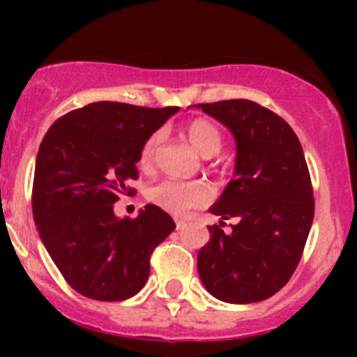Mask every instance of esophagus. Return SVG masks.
Wrapping results in <instances>:
<instances>
[{
  "mask_svg": "<svg viewBox=\"0 0 357 357\" xmlns=\"http://www.w3.org/2000/svg\"><path fill=\"white\" fill-rule=\"evenodd\" d=\"M184 227H185L184 220H176V229L181 230V229H184Z\"/></svg>",
  "mask_w": 357,
  "mask_h": 357,
  "instance_id": "obj_1",
  "label": "esophagus"
}]
</instances>
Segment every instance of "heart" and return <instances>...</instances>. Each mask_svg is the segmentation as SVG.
I'll return each instance as SVG.
<instances>
[{
	"label": "heart",
	"mask_w": 357,
	"mask_h": 357,
	"mask_svg": "<svg viewBox=\"0 0 357 357\" xmlns=\"http://www.w3.org/2000/svg\"><path fill=\"white\" fill-rule=\"evenodd\" d=\"M184 134L195 150L204 157L216 155L222 150L223 137L220 128L207 119H193L184 127ZM160 144V132H153L146 137L139 150V166L150 169L155 160L157 148ZM146 198L153 206L172 214H184L191 209L207 206L213 198V189L202 181H181L162 178L146 189Z\"/></svg>",
	"instance_id": "obj_1"
}]
</instances>
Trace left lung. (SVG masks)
Here are the masks:
<instances>
[{"label":"left lung","mask_w":357,"mask_h":357,"mask_svg":"<svg viewBox=\"0 0 357 357\" xmlns=\"http://www.w3.org/2000/svg\"><path fill=\"white\" fill-rule=\"evenodd\" d=\"M236 139L234 178L211 207L236 220L232 232L207 225L198 273L213 296L250 304L275 295L301 263L314 216L311 176L301 141L284 119L250 100L200 103Z\"/></svg>","instance_id":"1"}]
</instances>
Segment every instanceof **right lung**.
<instances>
[{
    "label": "right lung",
    "instance_id": "add662e5",
    "mask_svg": "<svg viewBox=\"0 0 357 357\" xmlns=\"http://www.w3.org/2000/svg\"><path fill=\"white\" fill-rule=\"evenodd\" d=\"M178 107L148 109L96 102L71 110L44 135L36 160L31 209L59 272L80 295L130 298L150 275V257L175 230L160 207L118 218L119 195L132 193L139 150Z\"/></svg>",
    "mask_w": 357,
    "mask_h": 357
}]
</instances>
